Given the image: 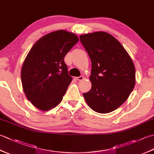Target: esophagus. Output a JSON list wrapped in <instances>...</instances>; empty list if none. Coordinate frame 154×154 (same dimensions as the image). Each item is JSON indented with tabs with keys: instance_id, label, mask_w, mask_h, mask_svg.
<instances>
[{
	"instance_id": "34e87169",
	"label": "esophagus",
	"mask_w": 154,
	"mask_h": 154,
	"mask_svg": "<svg viewBox=\"0 0 154 154\" xmlns=\"http://www.w3.org/2000/svg\"><path fill=\"white\" fill-rule=\"evenodd\" d=\"M75 79L77 80V81H81L83 79V76H80V77H75Z\"/></svg>"
}]
</instances>
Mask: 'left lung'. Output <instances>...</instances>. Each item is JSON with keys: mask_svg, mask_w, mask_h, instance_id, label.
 <instances>
[{"mask_svg": "<svg viewBox=\"0 0 154 154\" xmlns=\"http://www.w3.org/2000/svg\"><path fill=\"white\" fill-rule=\"evenodd\" d=\"M91 61V90L83 93L91 109L109 113L125 102L134 87L136 70L131 57L112 35L105 32L81 35Z\"/></svg>", "mask_w": 154, "mask_h": 154, "instance_id": "1", "label": "left lung"}]
</instances>
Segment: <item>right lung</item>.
Listing matches in <instances>:
<instances>
[{
    "label": "right lung",
    "mask_w": 154,
    "mask_h": 154,
    "mask_svg": "<svg viewBox=\"0 0 154 154\" xmlns=\"http://www.w3.org/2000/svg\"><path fill=\"white\" fill-rule=\"evenodd\" d=\"M79 40L72 32L57 30L39 39L29 51L21 81L26 97L38 109L48 111L63 99L73 79L64 58Z\"/></svg>",
    "instance_id": "obj_1"
}]
</instances>
